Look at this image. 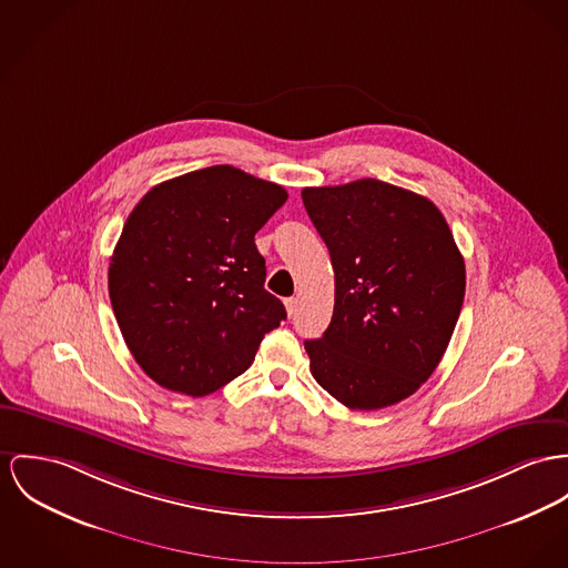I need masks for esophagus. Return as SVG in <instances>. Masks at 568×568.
<instances>
[{"label":"esophagus","instance_id":"34e87169","mask_svg":"<svg viewBox=\"0 0 568 568\" xmlns=\"http://www.w3.org/2000/svg\"><path fill=\"white\" fill-rule=\"evenodd\" d=\"M285 308H287V313L292 317L296 313V308H298V298H285Z\"/></svg>","mask_w":568,"mask_h":568}]
</instances>
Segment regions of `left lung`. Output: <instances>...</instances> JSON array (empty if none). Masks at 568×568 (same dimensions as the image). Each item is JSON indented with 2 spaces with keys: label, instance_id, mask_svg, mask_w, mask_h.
Instances as JSON below:
<instances>
[{
  "label": "left lung",
  "instance_id": "obj_1",
  "mask_svg": "<svg viewBox=\"0 0 568 568\" xmlns=\"http://www.w3.org/2000/svg\"><path fill=\"white\" fill-rule=\"evenodd\" d=\"M335 270L333 320L305 342L311 374L352 410H378L437 369L465 298V262L426 196L378 179L305 187Z\"/></svg>",
  "mask_w": 568,
  "mask_h": 568
}]
</instances>
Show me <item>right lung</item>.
I'll return each instance as SVG.
<instances>
[{"label":"right lung","instance_id":"right-lung-1","mask_svg":"<svg viewBox=\"0 0 568 568\" xmlns=\"http://www.w3.org/2000/svg\"><path fill=\"white\" fill-rule=\"evenodd\" d=\"M285 187L229 164L151 187L108 270L110 301L135 363L160 387L203 397L244 374L287 317L265 292L255 233Z\"/></svg>","mask_w":568,"mask_h":568}]
</instances>
